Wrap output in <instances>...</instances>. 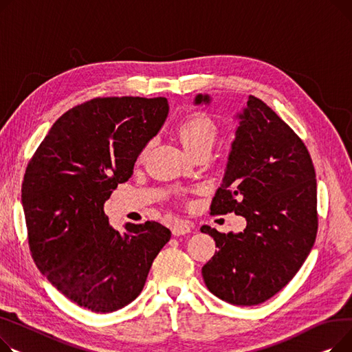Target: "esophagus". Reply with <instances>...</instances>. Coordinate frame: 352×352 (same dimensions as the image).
I'll return each instance as SVG.
<instances>
[{"label":"esophagus","mask_w":352,"mask_h":352,"mask_svg":"<svg viewBox=\"0 0 352 352\" xmlns=\"http://www.w3.org/2000/svg\"><path fill=\"white\" fill-rule=\"evenodd\" d=\"M192 232V224L184 221V220H176L175 224L172 226V233L175 236H183V234H188Z\"/></svg>","instance_id":"obj_1"}]
</instances>
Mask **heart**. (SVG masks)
Listing matches in <instances>:
<instances>
[{"label":"heart","instance_id":"obj_1","mask_svg":"<svg viewBox=\"0 0 352 352\" xmlns=\"http://www.w3.org/2000/svg\"><path fill=\"white\" fill-rule=\"evenodd\" d=\"M175 132L183 146L190 153L197 155L201 151H210L217 138L216 122L204 112H192L183 116L175 126ZM148 146L143 148L140 157L146 153Z\"/></svg>","mask_w":352,"mask_h":352}]
</instances>
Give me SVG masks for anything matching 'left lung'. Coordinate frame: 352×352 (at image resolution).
Returning <instances> with one entry per match:
<instances>
[{"label": "left lung", "mask_w": 352, "mask_h": 352, "mask_svg": "<svg viewBox=\"0 0 352 352\" xmlns=\"http://www.w3.org/2000/svg\"><path fill=\"white\" fill-rule=\"evenodd\" d=\"M209 102L199 95L196 103ZM223 183L210 214L234 213L244 232L224 234L201 226L217 252L201 268L209 290L233 305L276 296L300 270L318 230L316 169L298 135L250 95L240 116Z\"/></svg>", "instance_id": "obj_1"}]
</instances>
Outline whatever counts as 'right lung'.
<instances>
[{
  "instance_id": "obj_1",
  "label": "right lung",
  "mask_w": 352,
  "mask_h": 352,
  "mask_svg": "<svg viewBox=\"0 0 352 352\" xmlns=\"http://www.w3.org/2000/svg\"><path fill=\"white\" fill-rule=\"evenodd\" d=\"M169 112L166 98H95L62 115L25 169L27 239L39 272L72 302L112 313L142 292L170 240L157 221L109 227L103 204Z\"/></svg>"
}]
</instances>
